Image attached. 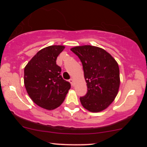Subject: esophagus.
<instances>
[{"instance_id":"obj_1","label":"esophagus","mask_w":147,"mask_h":147,"mask_svg":"<svg viewBox=\"0 0 147 147\" xmlns=\"http://www.w3.org/2000/svg\"><path fill=\"white\" fill-rule=\"evenodd\" d=\"M69 82H70V83L71 84V85H72V86H73V85H74V80H73V79H69Z\"/></svg>"}]
</instances>
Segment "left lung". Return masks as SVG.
Here are the masks:
<instances>
[{"label": "left lung", "instance_id": "8db88e82", "mask_svg": "<svg viewBox=\"0 0 147 147\" xmlns=\"http://www.w3.org/2000/svg\"><path fill=\"white\" fill-rule=\"evenodd\" d=\"M80 59L87 84V93L80 97L90 112H100L114 101L119 90V69L115 59L104 49L92 45L70 49Z\"/></svg>", "mask_w": 147, "mask_h": 147}]
</instances>
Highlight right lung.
<instances>
[{"label":"right lung","mask_w":147,"mask_h":147,"mask_svg":"<svg viewBox=\"0 0 147 147\" xmlns=\"http://www.w3.org/2000/svg\"><path fill=\"white\" fill-rule=\"evenodd\" d=\"M63 45H50L39 50L24 69V84L30 97L36 105L48 110L57 109L65 98L70 84L61 75L57 65Z\"/></svg>","instance_id":"obj_1"}]
</instances>
